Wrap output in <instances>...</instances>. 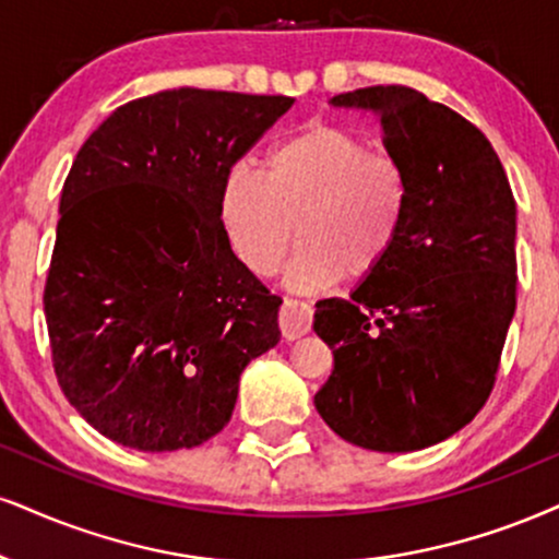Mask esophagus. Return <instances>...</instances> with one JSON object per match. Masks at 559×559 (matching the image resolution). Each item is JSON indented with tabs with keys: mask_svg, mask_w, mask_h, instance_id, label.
Returning a JSON list of instances; mask_svg holds the SVG:
<instances>
[{
	"mask_svg": "<svg viewBox=\"0 0 559 559\" xmlns=\"http://www.w3.org/2000/svg\"><path fill=\"white\" fill-rule=\"evenodd\" d=\"M313 308L298 298H285L280 311V329L285 340H298V336L311 332Z\"/></svg>",
	"mask_w": 559,
	"mask_h": 559,
	"instance_id": "1",
	"label": "esophagus"
}]
</instances>
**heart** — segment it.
Masks as SVG:
<instances>
[{
  "mask_svg": "<svg viewBox=\"0 0 559 559\" xmlns=\"http://www.w3.org/2000/svg\"><path fill=\"white\" fill-rule=\"evenodd\" d=\"M409 204V174L396 157L373 153L357 129L313 121L272 144L264 174L227 176L223 223L240 261L261 277L277 272L298 223L290 282L313 290L373 277L402 240Z\"/></svg>",
  "mask_w": 559,
  "mask_h": 559,
  "instance_id": "b5f03b06",
  "label": "heart"
}]
</instances>
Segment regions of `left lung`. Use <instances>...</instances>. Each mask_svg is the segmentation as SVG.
I'll return each instance as SVG.
<instances>
[{"instance_id":"obj_1","label":"left lung","mask_w":559,"mask_h":559,"mask_svg":"<svg viewBox=\"0 0 559 559\" xmlns=\"http://www.w3.org/2000/svg\"><path fill=\"white\" fill-rule=\"evenodd\" d=\"M332 106L381 119L412 204L373 277L316 302L334 370L313 404L349 443L419 451L469 425L495 385L515 313V199L487 136L419 90L360 87Z\"/></svg>"}]
</instances>
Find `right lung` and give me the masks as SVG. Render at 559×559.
<instances>
[{
    "label": "right lung",
    "mask_w": 559,
    "mask_h": 559,
    "mask_svg": "<svg viewBox=\"0 0 559 559\" xmlns=\"http://www.w3.org/2000/svg\"><path fill=\"white\" fill-rule=\"evenodd\" d=\"M287 95L178 87L123 103L87 136L59 202L44 311L57 381L100 436L202 445L240 373L280 342L272 295L230 248V168Z\"/></svg>",
    "instance_id": "add662e5"
}]
</instances>
